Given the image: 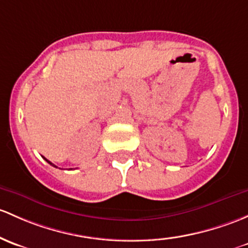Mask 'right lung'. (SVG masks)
<instances>
[{
    "instance_id": "right-lung-1",
    "label": "right lung",
    "mask_w": 248,
    "mask_h": 248,
    "mask_svg": "<svg viewBox=\"0 0 248 248\" xmlns=\"http://www.w3.org/2000/svg\"><path fill=\"white\" fill-rule=\"evenodd\" d=\"M45 160H46V161H47V163L49 164V165H52V166H54V168H57V166H56V165H54V164H52V163H51V161H49V160H47V159H46V158H45Z\"/></svg>"
}]
</instances>
